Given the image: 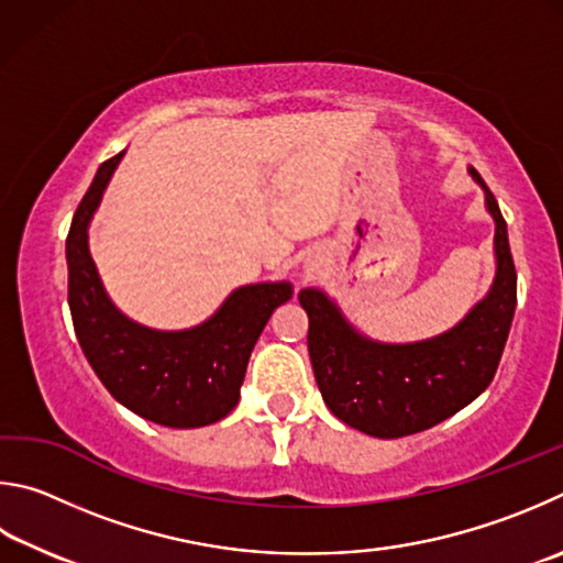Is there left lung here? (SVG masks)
I'll return each mask as SVG.
<instances>
[{"instance_id": "8db88e82", "label": "left lung", "mask_w": 563, "mask_h": 563, "mask_svg": "<svg viewBox=\"0 0 563 563\" xmlns=\"http://www.w3.org/2000/svg\"><path fill=\"white\" fill-rule=\"evenodd\" d=\"M485 187L487 210L497 222L495 284L455 329L442 336L390 346L363 339L319 289H303L309 313V356L329 410L373 438H406L428 430L470 406L495 378L517 307V269L507 222Z\"/></svg>"}]
</instances>
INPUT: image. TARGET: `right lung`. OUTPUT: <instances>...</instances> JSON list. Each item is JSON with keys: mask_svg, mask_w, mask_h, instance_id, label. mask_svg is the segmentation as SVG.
<instances>
[{"mask_svg": "<svg viewBox=\"0 0 563 563\" xmlns=\"http://www.w3.org/2000/svg\"><path fill=\"white\" fill-rule=\"evenodd\" d=\"M123 153L101 163L66 236L68 309L76 339L108 393L128 410L165 428H202L240 400L252 349L291 284H250L230 294L212 319L187 331L133 323L106 297L88 254V222Z\"/></svg>", "mask_w": 563, "mask_h": 563, "instance_id": "1", "label": "right lung"}]
</instances>
